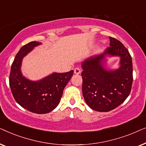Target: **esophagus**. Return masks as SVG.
<instances>
[{
    "label": "esophagus",
    "instance_id": "1",
    "mask_svg": "<svg viewBox=\"0 0 146 146\" xmlns=\"http://www.w3.org/2000/svg\"><path fill=\"white\" fill-rule=\"evenodd\" d=\"M74 74H80L81 73V69L79 67L75 68L74 70Z\"/></svg>",
    "mask_w": 146,
    "mask_h": 146
}]
</instances>
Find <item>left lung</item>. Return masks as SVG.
<instances>
[{
	"mask_svg": "<svg viewBox=\"0 0 146 146\" xmlns=\"http://www.w3.org/2000/svg\"><path fill=\"white\" fill-rule=\"evenodd\" d=\"M109 38L110 47L82 63L84 98L91 109L102 112L112 110L122 104L129 95L133 82L130 54L121 42ZM108 55L121 57L119 69L105 68V58Z\"/></svg>",
	"mask_w": 146,
	"mask_h": 146,
	"instance_id": "8db88e82",
	"label": "left lung"
}]
</instances>
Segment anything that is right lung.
<instances>
[{
    "label": "right lung",
    "instance_id": "obj_1",
    "mask_svg": "<svg viewBox=\"0 0 146 146\" xmlns=\"http://www.w3.org/2000/svg\"><path fill=\"white\" fill-rule=\"evenodd\" d=\"M41 44L31 42L20 49L12 64L9 76L10 88L16 102L27 110L39 114L50 112L57 107L64 89L74 74V70L54 72L38 81L23 76L21 70L23 58Z\"/></svg>",
    "mask_w": 146,
    "mask_h": 146
}]
</instances>
